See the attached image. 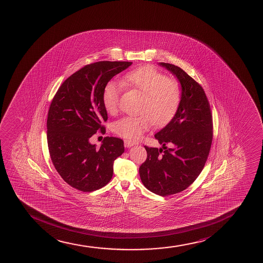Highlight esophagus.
<instances>
[{"instance_id": "34e87169", "label": "esophagus", "mask_w": 263, "mask_h": 263, "mask_svg": "<svg viewBox=\"0 0 263 263\" xmlns=\"http://www.w3.org/2000/svg\"><path fill=\"white\" fill-rule=\"evenodd\" d=\"M137 144H138L137 142H134V141H131V140H125L124 141L125 147H127V148H131V147L136 146V145Z\"/></svg>"}]
</instances>
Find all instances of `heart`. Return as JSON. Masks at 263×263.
Segmentation results:
<instances>
[{
	"label": "heart",
	"instance_id": "heart-1",
	"mask_svg": "<svg viewBox=\"0 0 263 263\" xmlns=\"http://www.w3.org/2000/svg\"><path fill=\"white\" fill-rule=\"evenodd\" d=\"M124 86L144 95L138 115H127L114 122L112 130L125 138L136 139L151 127L162 126L177 114L182 99V89L177 81L152 66H143L126 74L122 82L111 80L103 91L106 112L114 115L118 108L119 99Z\"/></svg>",
	"mask_w": 263,
	"mask_h": 263
}]
</instances>
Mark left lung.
Listing matches in <instances>:
<instances>
[{
    "label": "left lung",
    "mask_w": 263,
    "mask_h": 263,
    "mask_svg": "<svg viewBox=\"0 0 263 263\" xmlns=\"http://www.w3.org/2000/svg\"><path fill=\"white\" fill-rule=\"evenodd\" d=\"M158 65L179 81L182 99L172 121L155 135L162 148L144 146L148 156L139 174L147 189L164 197L183 192L200 174L213 142V119L199 84L178 66ZM167 144L171 148L167 149Z\"/></svg>",
    "instance_id": "8db88e82"
}]
</instances>
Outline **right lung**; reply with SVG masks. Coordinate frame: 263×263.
Instances as JSON below:
<instances>
[{"mask_svg":"<svg viewBox=\"0 0 263 263\" xmlns=\"http://www.w3.org/2000/svg\"><path fill=\"white\" fill-rule=\"evenodd\" d=\"M132 62L100 61L86 65L63 83L50 104L47 142L54 167L65 182L81 192L101 189L112 179L114 161L124 152L120 138L106 136L100 148L90 138L105 133L106 84Z\"/></svg>","mask_w":263,"mask_h":263,"instance_id":"add662e5","label":"right lung"}]
</instances>
